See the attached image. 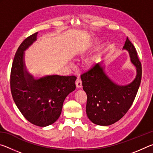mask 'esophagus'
Returning <instances> with one entry per match:
<instances>
[{
    "instance_id": "obj_1",
    "label": "esophagus",
    "mask_w": 153,
    "mask_h": 153,
    "mask_svg": "<svg viewBox=\"0 0 153 153\" xmlns=\"http://www.w3.org/2000/svg\"><path fill=\"white\" fill-rule=\"evenodd\" d=\"M76 87L78 88H82V80L79 78H77L76 81Z\"/></svg>"
}]
</instances>
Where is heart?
Instances as JSON below:
<instances>
[{
	"instance_id": "obj_1",
	"label": "heart",
	"mask_w": 153,
	"mask_h": 153,
	"mask_svg": "<svg viewBox=\"0 0 153 153\" xmlns=\"http://www.w3.org/2000/svg\"><path fill=\"white\" fill-rule=\"evenodd\" d=\"M94 63H95V59L94 57H90L86 59V61L84 62V65L86 67H90L94 65Z\"/></svg>"
}]
</instances>
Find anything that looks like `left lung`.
Wrapping results in <instances>:
<instances>
[{"label": "left lung", "mask_w": 153, "mask_h": 153, "mask_svg": "<svg viewBox=\"0 0 153 153\" xmlns=\"http://www.w3.org/2000/svg\"><path fill=\"white\" fill-rule=\"evenodd\" d=\"M129 53L136 76L130 84L120 86L105 71L102 62L81 75L83 89L87 94L86 114L98 126H107L117 122L128 112L134 102L142 78V65L134 46L127 38L123 47Z\"/></svg>", "instance_id": "obj_1"}]
</instances>
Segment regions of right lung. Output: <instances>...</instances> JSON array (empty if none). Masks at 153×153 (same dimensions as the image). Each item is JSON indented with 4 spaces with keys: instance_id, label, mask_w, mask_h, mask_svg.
<instances>
[{
    "instance_id": "right-lung-1",
    "label": "right lung",
    "mask_w": 153,
    "mask_h": 153,
    "mask_svg": "<svg viewBox=\"0 0 153 153\" xmlns=\"http://www.w3.org/2000/svg\"><path fill=\"white\" fill-rule=\"evenodd\" d=\"M37 34L25 38L18 48L10 84L14 102L24 117L33 125L46 127L60 117L65 99L76 89L77 77L51 75L36 79L27 71L24 52L37 40Z\"/></svg>"
}]
</instances>
